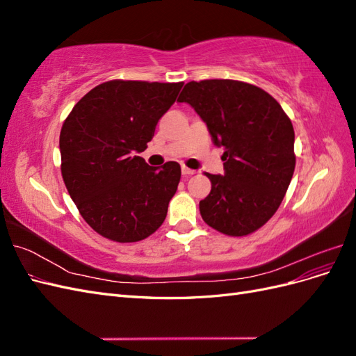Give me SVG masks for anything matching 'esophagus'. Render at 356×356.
Segmentation results:
<instances>
[{
  "label": "esophagus",
  "instance_id": "1",
  "mask_svg": "<svg viewBox=\"0 0 356 356\" xmlns=\"http://www.w3.org/2000/svg\"><path fill=\"white\" fill-rule=\"evenodd\" d=\"M181 172H182V175H195V174H196V170L188 169V168H186V166L181 168Z\"/></svg>",
  "mask_w": 356,
  "mask_h": 356
}]
</instances>
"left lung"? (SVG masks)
<instances>
[{
  "mask_svg": "<svg viewBox=\"0 0 356 356\" xmlns=\"http://www.w3.org/2000/svg\"><path fill=\"white\" fill-rule=\"evenodd\" d=\"M187 102L224 148V175L207 174L211 193L200 200L203 221L229 236L264 225L281 204L296 168L294 127L275 98L236 80L190 81Z\"/></svg>",
  "mask_w": 356,
  "mask_h": 356,
  "instance_id": "obj_1",
  "label": "left lung"
}]
</instances>
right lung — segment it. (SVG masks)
<instances>
[{
	"label": "right lung",
	"instance_id": "1",
	"mask_svg": "<svg viewBox=\"0 0 356 356\" xmlns=\"http://www.w3.org/2000/svg\"><path fill=\"white\" fill-rule=\"evenodd\" d=\"M182 83L111 80L96 86L63 122L62 178L90 227L120 243L138 242L163 224L181 178L177 161L160 168L143 153Z\"/></svg>",
	"mask_w": 356,
	"mask_h": 356
}]
</instances>
